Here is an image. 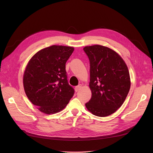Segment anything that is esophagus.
<instances>
[{"label":"esophagus","instance_id":"obj_1","mask_svg":"<svg viewBox=\"0 0 153 153\" xmlns=\"http://www.w3.org/2000/svg\"><path fill=\"white\" fill-rule=\"evenodd\" d=\"M81 87H82V85H78L76 86L75 87V91L77 92V91H79L81 89Z\"/></svg>","mask_w":153,"mask_h":153}]
</instances>
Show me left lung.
I'll list each match as a JSON object with an SVG mask.
<instances>
[{
    "label": "left lung",
    "instance_id": "obj_1",
    "mask_svg": "<svg viewBox=\"0 0 153 153\" xmlns=\"http://www.w3.org/2000/svg\"><path fill=\"white\" fill-rule=\"evenodd\" d=\"M84 50L89 59L92 92L85 106L96 116H108L121 107L130 89L128 67L121 56L109 48L96 45Z\"/></svg>",
    "mask_w": 153,
    "mask_h": 153
}]
</instances>
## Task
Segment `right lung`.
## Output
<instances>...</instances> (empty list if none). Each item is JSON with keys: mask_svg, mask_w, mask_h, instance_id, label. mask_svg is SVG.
I'll use <instances>...</instances> for the list:
<instances>
[{"mask_svg": "<svg viewBox=\"0 0 153 153\" xmlns=\"http://www.w3.org/2000/svg\"><path fill=\"white\" fill-rule=\"evenodd\" d=\"M73 47L53 45L41 50L31 58L24 75L27 98L47 114L66 107L75 90L68 84L66 63Z\"/></svg>", "mask_w": 153, "mask_h": 153, "instance_id": "1", "label": "right lung"}]
</instances>
